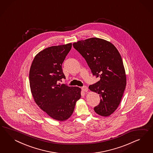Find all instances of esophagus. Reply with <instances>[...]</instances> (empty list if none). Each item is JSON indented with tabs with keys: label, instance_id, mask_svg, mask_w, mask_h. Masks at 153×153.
Returning a JSON list of instances; mask_svg holds the SVG:
<instances>
[{
	"label": "esophagus",
	"instance_id": "obj_1",
	"mask_svg": "<svg viewBox=\"0 0 153 153\" xmlns=\"http://www.w3.org/2000/svg\"><path fill=\"white\" fill-rule=\"evenodd\" d=\"M82 90L83 91H85V92H87L88 91V88H87V86H83L82 87Z\"/></svg>",
	"mask_w": 153,
	"mask_h": 153
}]
</instances>
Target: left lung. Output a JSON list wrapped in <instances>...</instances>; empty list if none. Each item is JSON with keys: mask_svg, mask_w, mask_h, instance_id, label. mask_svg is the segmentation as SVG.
Returning <instances> with one entry per match:
<instances>
[{"mask_svg": "<svg viewBox=\"0 0 153 153\" xmlns=\"http://www.w3.org/2000/svg\"><path fill=\"white\" fill-rule=\"evenodd\" d=\"M86 61L97 82L88 87L100 95V103L94 109L99 115H111L118 108L126 85V76L121 56L114 45L97 37L73 44Z\"/></svg>", "mask_w": 153, "mask_h": 153, "instance_id": "obj_1", "label": "left lung"}]
</instances>
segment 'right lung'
I'll use <instances>...</instances> for the list:
<instances>
[{
    "label": "right lung",
    "instance_id": "obj_1",
    "mask_svg": "<svg viewBox=\"0 0 153 153\" xmlns=\"http://www.w3.org/2000/svg\"><path fill=\"white\" fill-rule=\"evenodd\" d=\"M72 44L49 47L39 52L33 60L29 73L31 91L35 102L52 118L65 120L74 111L81 97V88L60 84L65 79L62 65Z\"/></svg>",
    "mask_w": 153,
    "mask_h": 153
}]
</instances>
